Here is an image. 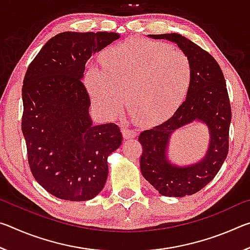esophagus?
I'll list each match as a JSON object with an SVG mask.
<instances>
[{"label": "esophagus", "instance_id": "34e87169", "mask_svg": "<svg viewBox=\"0 0 250 250\" xmlns=\"http://www.w3.org/2000/svg\"><path fill=\"white\" fill-rule=\"evenodd\" d=\"M121 132H122V134H124V137L125 139H131V138L137 137V132H135L134 130H131L129 128H125V126H124V128H121Z\"/></svg>", "mask_w": 250, "mask_h": 250}]
</instances>
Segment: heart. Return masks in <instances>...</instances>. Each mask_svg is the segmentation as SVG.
<instances>
[{
    "label": "heart",
    "instance_id": "obj_1",
    "mask_svg": "<svg viewBox=\"0 0 250 250\" xmlns=\"http://www.w3.org/2000/svg\"><path fill=\"white\" fill-rule=\"evenodd\" d=\"M103 69L84 73L92 104L105 118L122 111L125 96L134 120L153 125L170 118L188 96L192 83L188 57L173 46L147 39H129L104 50Z\"/></svg>",
    "mask_w": 250,
    "mask_h": 250
}]
</instances>
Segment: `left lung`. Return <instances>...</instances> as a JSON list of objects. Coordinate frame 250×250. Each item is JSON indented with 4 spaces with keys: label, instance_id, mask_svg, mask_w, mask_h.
<instances>
[{
    "label": "left lung",
    "instance_id": "obj_1",
    "mask_svg": "<svg viewBox=\"0 0 250 250\" xmlns=\"http://www.w3.org/2000/svg\"><path fill=\"white\" fill-rule=\"evenodd\" d=\"M151 37L177 44L191 62L192 83L185 101L170 119L139 135L143 150L141 173L164 196L192 195L214 179L228 154L231 108L226 82L215 58L192 41L176 33ZM194 120L205 122L210 129L211 142L207 156L189 167L172 166L165 156L168 138L176 128Z\"/></svg>",
    "mask_w": 250,
    "mask_h": 250
}]
</instances>
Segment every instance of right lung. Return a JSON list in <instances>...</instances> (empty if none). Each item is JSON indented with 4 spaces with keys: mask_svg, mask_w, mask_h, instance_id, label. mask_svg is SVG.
<instances>
[{
    "mask_svg": "<svg viewBox=\"0 0 250 250\" xmlns=\"http://www.w3.org/2000/svg\"><path fill=\"white\" fill-rule=\"evenodd\" d=\"M118 33L64 32L50 39L25 74L22 131L32 174L61 200H91L104 188L108 155L120 146L116 124L92 125L90 98L83 83L92 54Z\"/></svg>",
    "mask_w": 250,
    "mask_h": 250,
    "instance_id": "1",
    "label": "right lung"
}]
</instances>
